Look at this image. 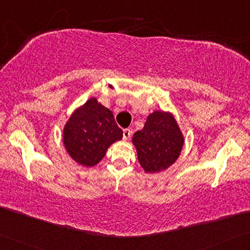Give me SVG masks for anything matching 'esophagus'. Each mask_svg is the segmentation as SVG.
Returning <instances> with one entry per match:
<instances>
[{
    "label": "esophagus",
    "mask_w": 250,
    "mask_h": 250,
    "mask_svg": "<svg viewBox=\"0 0 250 250\" xmlns=\"http://www.w3.org/2000/svg\"><path fill=\"white\" fill-rule=\"evenodd\" d=\"M130 136H132V130L129 128H125L123 130V137H124V140H128Z\"/></svg>",
    "instance_id": "34e87169"
}]
</instances>
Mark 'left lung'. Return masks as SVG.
Returning <instances> with one entry per match:
<instances>
[{"instance_id": "left-lung-1", "label": "left lung", "mask_w": 250, "mask_h": 250, "mask_svg": "<svg viewBox=\"0 0 250 250\" xmlns=\"http://www.w3.org/2000/svg\"><path fill=\"white\" fill-rule=\"evenodd\" d=\"M141 167L149 173L173 164L183 146V136L174 117L168 113L149 114L142 130L133 136Z\"/></svg>"}]
</instances>
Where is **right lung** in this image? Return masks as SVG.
<instances>
[{
	"mask_svg": "<svg viewBox=\"0 0 250 250\" xmlns=\"http://www.w3.org/2000/svg\"><path fill=\"white\" fill-rule=\"evenodd\" d=\"M122 137L123 130L113 113L96 98L77 109L63 129V143L69 155L85 167L97 164L109 145Z\"/></svg>",
	"mask_w": 250,
	"mask_h": 250,
	"instance_id": "add662e5",
	"label": "right lung"
}]
</instances>
